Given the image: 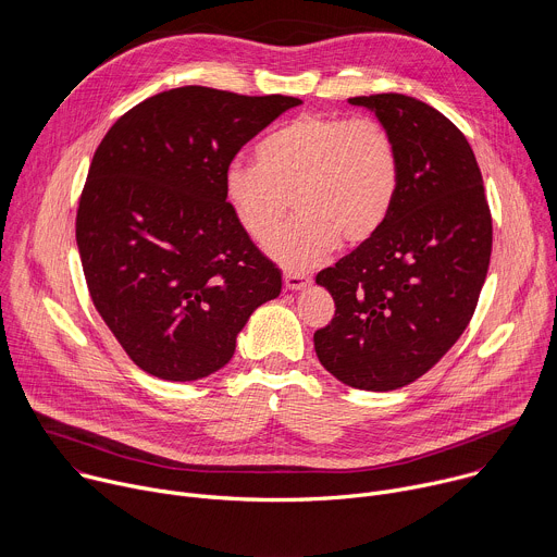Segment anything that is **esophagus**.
Instances as JSON below:
<instances>
[{
    "label": "esophagus",
    "instance_id": "1",
    "mask_svg": "<svg viewBox=\"0 0 557 557\" xmlns=\"http://www.w3.org/2000/svg\"><path fill=\"white\" fill-rule=\"evenodd\" d=\"M310 284V277L306 273H297V271H286L284 273V286L288 290H299L306 288Z\"/></svg>",
    "mask_w": 557,
    "mask_h": 557
}]
</instances>
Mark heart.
I'll return each instance as SVG.
<instances>
[{
    "instance_id": "b5f03b06",
    "label": "heart",
    "mask_w": 557,
    "mask_h": 557,
    "mask_svg": "<svg viewBox=\"0 0 557 557\" xmlns=\"http://www.w3.org/2000/svg\"><path fill=\"white\" fill-rule=\"evenodd\" d=\"M258 163L224 170V198L240 226L267 240L293 205L297 215L269 243L275 260L306 269L342 237L361 245L383 226L399 191V151L374 119L301 114L256 149Z\"/></svg>"
}]
</instances>
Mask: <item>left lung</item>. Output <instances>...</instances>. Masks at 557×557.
<instances>
[{
  "label": "left lung",
  "instance_id": "left-lung-1",
  "mask_svg": "<svg viewBox=\"0 0 557 557\" xmlns=\"http://www.w3.org/2000/svg\"><path fill=\"white\" fill-rule=\"evenodd\" d=\"M399 151V191L383 226L314 282L335 317L314 352L342 383L370 392L423 376L462 335L492 258V211L462 132L406 95L348 99Z\"/></svg>",
  "mask_w": 557,
  "mask_h": 557
}]
</instances>
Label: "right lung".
<instances>
[{
    "label": "right lung",
    "instance_id": "add662e5",
    "mask_svg": "<svg viewBox=\"0 0 557 557\" xmlns=\"http://www.w3.org/2000/svg\"><path fill=\"white\" fill-rule=\"evenodd\" d=\"M295 97L185 86L125 112L95 151L76 247L103 322L147 374L196 381L228 363L282 290L224 198V170Z\"/></svg>",
    "mask_w": 557,
    "mask_h": 557
}]
</instances>
